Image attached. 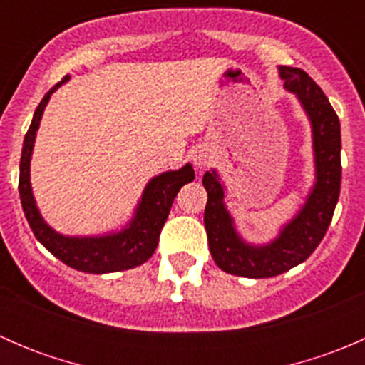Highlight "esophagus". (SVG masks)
Listing matches in <instances>:
<instances>
[{
  "label": "esophagus",
  "instance_id": "obj_1",
  "mask_svg": "<svg viewBox=\"0 0 365 365\" xmlns=\"http://www.w3.org/2000/svg\"><path fill=\"white\" fill-rule=\"evenodd\" d=\"M192 160H194V164L197 165V168H205V165H208L210 162H212V155H210L206 150L200 148V150H196V152L192 153Z\"/></svg>",
  "mask_w": 365,
  "mask_h": 365
}]
</instances>
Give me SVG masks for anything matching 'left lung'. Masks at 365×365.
<instances>
[{
  "label": "left lung",
  "instance_id": "1",
  "mask_svg": "<svg viewBox=\"0 0 365 365\" xmlns=\"http://www.w3.org/2000/svg\"><path fill=\"white\" fill-rule=\"evenodd\" d=\"M286 90L293 91L312 125L316 183L298 215L284 226L279 238L263 247L245 244L233 227L224 206V189L215 171H206L203 185L208 192L205 227L210 252L220 270L249 279L275 277L307 259L325 237L341 190V125L322 88L307 72L279 67Z\"/></svg>",
  "mask_w": 365,
  "mask_h": 365
}]
</instances>
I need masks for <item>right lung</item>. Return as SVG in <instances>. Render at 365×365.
<instances>
[{
    "instance_id": "add662e5",
    "label": "right lung",
    "mask_w": 365,
    "mask_h": 365,
    "mask_svg": "<svg viewBox=\"0 0 365 365\" xmlns=\"http://www.w3.org/2000/svg\"><path fill=\"white\" fill-rule=\"evenodd\" d=\"M65 81H68V76H65L60 83L54 84L43 95L24 135L19 173V194L24 215L36 240L58 259L76 270L86 272V274H108V272H120L139 267L155 252L162 226L168 219L173 201L185 183L192 182L194 169L192 165L187 164L178 171H168L155 176L143 192L141 203L135 210V217L120 233L106 235V237L70 238L51 230L43 222L35 200H33L31 183H29V160H31L33 143H35L43 109L54 90L60 88Z\"/></svg>"
}]
</instances>
